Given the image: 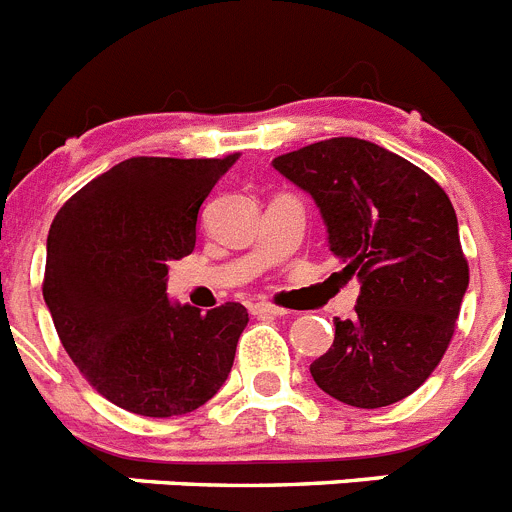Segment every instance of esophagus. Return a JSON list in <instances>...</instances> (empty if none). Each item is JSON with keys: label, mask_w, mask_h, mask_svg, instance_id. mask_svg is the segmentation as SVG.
<instances>
[{"label": "esophagus", "mask_w": 512, "mask_h": 512, "mask_svg": "<svg viewBox=\"0 0 512 512\" xmlns=\"http://www.w3.org/2000/svg\"><path fill=\"white\" fill-rule=\"evenodd\" d=\"M251 312L253 315H274V318H282V315H287V310H284V307L271 305V302H264V300L253 302Z\"/></svg>", "instance_id": "1"}]
</instances>
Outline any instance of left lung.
Listing matches in <instances>:
<instances>
[{
    "label": "left lung",
    "instance_id": "obj_1",
    "mask_svg": "<svg viewBox=\"0 0 512 512\" xmlns=\"http://www.w3.org/2000/svg\"><path fill=\"white\" fill-rule=\"evenodd\" d=\"M274 169L312 194L341 274L361 282L356 315L336 318L312 379L354 408L405 400L446 354L469 287L449 194L415 164L359 138L284 153Z\"/></svg>",
    "mask_w": 512,
    "mask_h": 512
}]
</instances>
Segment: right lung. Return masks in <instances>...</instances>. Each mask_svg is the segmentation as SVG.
<instances>
[{"mask_svg":"<svg viewBox=\"0 0 512 512\" xmlns=\"http://www.w3.org/2000/svg\"><path fill=\"white\" fill-rule=\"evenodd\" d=\"M238 156L128 158L53 217L45 305L66 354L117 408L192 413L228 379L246 307L174 305L166 274L194 251L202 202Z\"/></svg>","mask_w":512,"mask_h":512,"instance_id":"add662e5","label":"right lung"}]
</instances>
